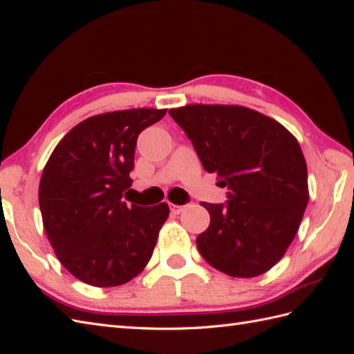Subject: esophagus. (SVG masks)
<instances>
[{"label": "esophagus", "instance_id": "34e87169", "mask_svg": "<svg viewBox=\"0 0 354 354\" xmlns=\"http://www.w3.org/2000/svg\"><path fill=\"white\" fill-rule=\"evenodd\" d=\"M183 209H185L183 205H176V203H169V211L173 214H180Z\"/></svg>", "mask_w": 354, "mask_h": 354}]
</instances>
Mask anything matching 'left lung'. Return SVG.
I'll return each mask as SVG.
<instances>
[{
    "label": "left lung",
    "instance_id": "8db88e82",
    "mask_svg": "<svg viewBox=\"0 0 354 354\" xmlns=\"http://www.w3.org/2000/svg\"><path fill=\"white\" fill-rule=\"evenodd\" d=\"M169 115L203 169L229 190L226 203L202 202L211 221L196 238L201 255L233 277L270 270L294 241L308 202L307 165L297 138L243 106L189 104Z\"/></svg>",
    "mask_w": 354,
    "mask_h": 354
}]
</instances>
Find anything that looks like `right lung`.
Wrapping results in <instances>:
<instances>
[{"mask_svg": "<svg viewBox=\"0 0 354 354\" xmlns=\"http://www.w3.org/2000/svg\"><path fill=\"white\" fill-rule=\"evenodd\" d=\"M167 109L95 115L75 125L42 171V223L59 261L99 288L127 283L151 260L169 208L127 205L137 137Z\"/></svg>", "mask_w": 354, "mask_h": 354, "instance_id": "add662e5", "label": "right lung"}]
</instances>
